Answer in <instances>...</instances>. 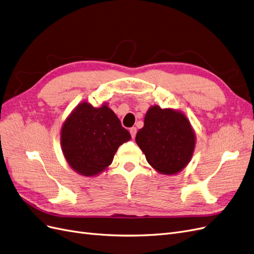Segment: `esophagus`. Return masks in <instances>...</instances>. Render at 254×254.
<instances>
[{
  "mask_svg": "<svg viewBox=\"0 0 254 254\" xmlns=\"http://www.w3.org/2000/svg\"><path fill=\"white\" fill-rule=\"evenodd\" d=\"M129 133H130V136H132V138L134 139L135 136H136V133H137V128H136L135 127H130V128H129Z\"/></svg>",
  "mask_w": 254,
  "mask_h": 254,
  "instance_id": "obj_1",
  "label": "esophagus"
}]
</instances>
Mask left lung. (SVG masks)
Returning <instances> with one entry per match:
<instances>
[{
	"label": "left lung",
	"instance_id": "1",
	"mask_svg": "<svg viewBox=\"0 0 254 254\" xmlns=\"http://www.w3.org/2000/svg\"><path fill=\"white\" fill-rule=\"evenodd\" d=\"M136 142L154 169L161 174L173 175L189 163L195 135L184 114L155 105L146 113Z\"/></svg>",
	"mask_w": 254,
	"mask_h": 254
}]
</instances>
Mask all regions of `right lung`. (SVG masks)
<instances>
[{"label":"right lung","mask_w":254,"mask_h":254,"mask_svg":"<svg viewBox=\"0 0 254 254\" xmlns=\"http://www.w3.org/2000/svg\"><path fill=\"white\" fill-rule=\"evenodd\" d=\"M130 134L106 105L95 109L79 104L64 122L61 144L69 166L84 176H93L108 168L119 146Z\"/></svg>","instance_id":"add662e5"}]
</instances>
